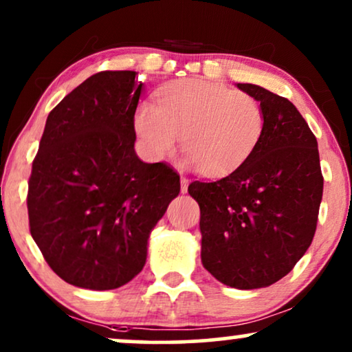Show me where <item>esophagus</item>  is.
<instances>
[{
  "label": "esophagus",
  "mask_w": 352,
  "mask_h": 352,
  "mask_svg": "<svg viewBox=\"0 0 352 352\" xmlns=\"http://www.w3.org/2000/svg\"><path fill=\"white\" fill-rule=\"evenodd\" d=\"M187 187H189V179L186 176H181V192H187Z\"/></svg>",
  "instance_id": "esophagus-1"
}]
</instances>
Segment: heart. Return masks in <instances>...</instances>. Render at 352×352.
I'll return each mask as SVG.
<instances>
[{
    "label": "heart",
    "instance_id": "obj_1",
    "mask_svg": "<svg viewBox=\"0 0 352 352\" xmlns=\"http://www.w3.org/2000/svg\"><path fill=\"white\" fill-rule=\"evenodd\" d=\"M134 129L155 160L170 157L182 137L189 163L218 176L234 171L254 153L265 131V115L252 95L220 82L187 79L163 89L158 107L140 103Z\"/></svg>",
    "mask_w": 352,
    "mask_h": 352
}]
</instances>
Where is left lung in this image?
Masks as SVG:
<instances>
[{
	"instance_id": "left-lung-1",
	"label": "left lung",
	"mask_w": 352,
	"mask_h": 352,
	"mask_svg": "<svg viewBox=\"0 0 352 352\" xmlns=\"http://www.w3.org/2000/svg\"><path fill=\"white\" fill-rule=\"evenodd\" d=\"M265 131L254 153L231 175L194 181L200 207L202 263L237 289L270 286L293 270L316 234L323 194L317 139L289 100L254 84Z\"/></svg>"
}]
</instances>
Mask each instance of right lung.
Listing matches in <instances>:
<instances>
[{
	"mask_svg": "<svg viewBox=\"0 0 352 352\" xmlns=\"http://www.w3.org/2000/svg\"><path fill=\"white\" fill-rule=\"evenodd\" d=\"M135 74L102 71L67 94L32 163L30 234L50 268L85 289H116L140 273L150 231L181 189L171 166L134 150Z\"/></svg>",
	"mask_w": 352,
	"mask_h": 352,
	"instance_id": "right-lung-1",
	"label": "right lung"
}]
</instances>
